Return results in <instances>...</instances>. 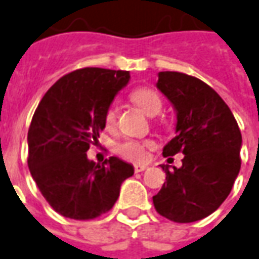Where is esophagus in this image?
Masks as SVG:
<instances>
[{
    "instance_id": "1",
    "label": "esophagus",
    "mask_w": 259,
    "mask_h": 259,
    "mask_svg": "<svg viewBox=\"0 0 259 259\" xmlns=\"http://www.w3.org/2000/svg\"><path fill=\"white\" fill-rule=\"evenodd\" d=\"M147 168V165H140V164H137V165H135V172H143V171H146Z\"/></svg>"
}]
</instances>
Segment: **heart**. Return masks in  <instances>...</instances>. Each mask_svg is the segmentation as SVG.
Listing matches in <instances>:
<instances>
[{
	"label": "heart",
	"instance_id": "obj_1",
	"mask_svg": "<svg viewBox=\"0 0 259 259\" xmlns=\"http://www.w3.org/2000/svg\"><path fill=\"white\" fill-rule=\"evenodd\" d=\"M130 99L148 116L158 115L162 109V105H164L160 94L150 87H140V88L135 90L130 95ZM116 108L109 106L104 115L105 126L108 129L113 127L116 124ZM153 147H154V143L150 142V140H143V142H140V140H126V142L120 143L117 146V153L127 160L140 162V161L146 160L148 148Z\"/></svg>",
	"mask_w": 259,
	"mask_h": 259
}]
</instances>
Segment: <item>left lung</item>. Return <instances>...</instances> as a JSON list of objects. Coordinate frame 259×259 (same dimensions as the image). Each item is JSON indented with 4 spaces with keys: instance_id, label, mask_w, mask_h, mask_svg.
<instances>
[{
    "instance_id": "8db88e82",
    "label": "left lung",
    "mask_w": 259,
    "mask_h": 259,
    "mask_svg": "<svg viewBox=\"0 0 259 259\" xmlns=\"http://www.w3.org/2000/svg\"><path fill=\"white\" fill-rule=\"evenodd\" d=\"M157 88L177 112V136L162 155L182 153V167L162 164L167 182L153 196L155 210L175 223H192L218 210L240 172L241 132L213 88L177 71L158 73Z\"/></svg>"
}]
</instances>
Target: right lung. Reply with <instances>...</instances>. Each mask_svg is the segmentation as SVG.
Instances as JSON below:
<instances>
[{
  "label": "right lung",
  "instance_id": "1",
  "mask_svg": "<svg viewBox=\"0 0 259 259\" xmlns=\"http://www.w3.org/2000/svg\"><path fill=\"white\" fill-rule=\"evenodd\" d=\"M130 79L129 71L87 67L50 87L28 132V165L41 195L61 216L91 220L111 210L132 164L111 157L101 164L87 151L105 129L104 115Z\"/></svg>",
  "mask_w": 259,
  "mask_h": 259
}]
</instances>
